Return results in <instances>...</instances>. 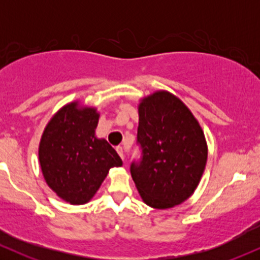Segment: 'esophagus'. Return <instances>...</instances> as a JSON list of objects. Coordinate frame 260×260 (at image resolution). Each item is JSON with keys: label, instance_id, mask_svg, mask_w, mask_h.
Returning <instances> with one entry per match:
<instances>
[{"label": "esophagus", "instance_id": "1", "mask_svg": "<svg viewBox=\"0 0 260 260\" xmlns=\"http://www.w3.org/2000/svg\"><path fill=\"white\" fill-rule=\"evenodd\" d=\"M116 150H117V153H118V155H120V156H121V159H122V160H123V161H126V160H124L123 148H122V147H117V148H116Z\"/></svg>", "mask_w": 260, "mask_h": 260}]
</instances>
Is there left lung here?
Returning a JSON list of instances; mask_svg holds the SVG:
<instances>
[{
    "label": "left lung",
    "mask_w": 260,
    "mask_h": 260,
    "mask_svg": "<svg viewBox=\"0 0 260 260\" xmlns=\"http://www.w3.org/2000/svg\"><path fill=\"white\" fill-rule=\"evenodd\" d=\"M139 161L131 175L149 207L168 209L192 196L204 172L208 148L198 121L182 101L156 91L139 105Z\"/></svg>",
    "instance_id": "8db88e82"
}]
</instances>
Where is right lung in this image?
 I'll return each mask as SVG.
<instances>
[{
  "instance_id": "add662e5",
  "label": "right lung",
  "mask_w": 260,
  "mask_h": 260,
  "mask_svg": "<svg viewBox=\"0 0 260 260\" xmlns=\"http://www.w3.org/2000/svg\"><path fill=\"white\" fill-rule=\"evenodd\" d=\"M99 113L71 103L49 122L41 137L39 160L45 181L71 204H84L94 197L111 168L122 160L105 139L95 137Z\"/></svg>"
}]
</instances>
